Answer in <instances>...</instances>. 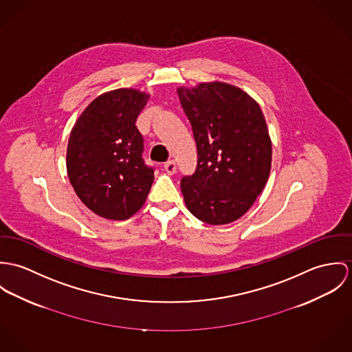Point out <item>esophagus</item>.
I'll use <instances>...</instances> for the list:
<instances>
[{"label": "esophagus", "instance_id": "1", "mask_svg": "<svg viewBox=\"0 0 352 352\" xmlns=\"http://www.w3.org/2000/svg\"><path fill=\"white\" fill-rule=\"evenodd\" d=\"M164 170H166V173L167 174H175V171H177V164H175V162L174 160H168V162H166L164 163Z\"/></svg>", "mask_w": 352, "mask_h": 352}]
</instances>
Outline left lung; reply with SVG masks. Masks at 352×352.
<instances>
[{
	"instance_id": "1",
	"label": "left lung",
	"mask_w": 352,
	"mask_h": 352,
	"mask_svg": "<svg viewBox=\"0 0 352 352\" xmlns=\"http://www.w3.org/2000/svg\"><path fill=\"white\" fill-rule=\"evenodd\" d=\"M189 118L198 162L181 190L190 213L210 226L240 219L265 189L272 170V139L259 104L226 82L177 89Z\"/></svg>"
}]
</instances>
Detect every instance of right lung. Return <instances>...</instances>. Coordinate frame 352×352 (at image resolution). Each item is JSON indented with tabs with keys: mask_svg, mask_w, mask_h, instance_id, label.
<instances>
[{
	"mask_svg": "<svg viewBox=\"0 0 352 352\" xmlns=\"http://www.w3.org/2000/svg\"><path fill=\"white\" fill-rule=\"evenodd\" d=\"M150 94L116 89L94 98L76 121L67 144V175L96 214L126 220L146 202L154 168L144 164L136 118Z\"/></svg>",
	"mask_w": 352,
	"mask_h": 352,
	"instance_id": "1",
	"label": "right lung"
}]
</instances>
